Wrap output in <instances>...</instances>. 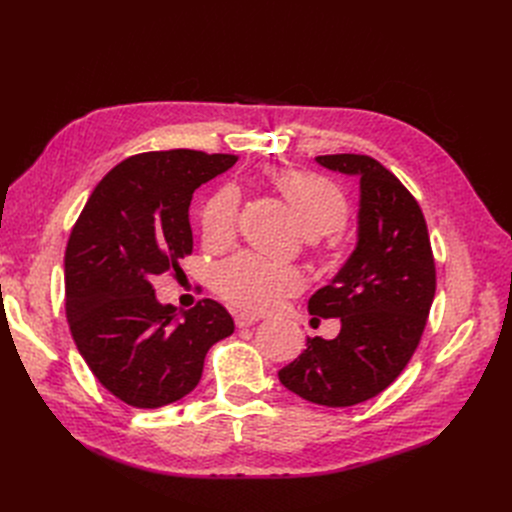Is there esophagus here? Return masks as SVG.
Returning a JSON list of instances; mask_svg holds the SVG:
<instances>
[{"label": "esophagus", "mask_w": 512, "mask_h": 512, "mask_svg": "<svg viewBox=\"0 0 512 512\" xmlns=\"http://www.w3.org/2000/svg\"><path fill=\"white\" fill-rule=\"evenodd\" d=\"M255 321H259V317L253 315V313H236L234 315V324L238 328H249V326L255 324Z\"/></svg>", "instance_id": "34e87169"}]
</instances>
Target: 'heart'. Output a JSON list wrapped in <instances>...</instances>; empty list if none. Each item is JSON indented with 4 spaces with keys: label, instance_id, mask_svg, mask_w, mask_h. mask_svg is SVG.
<instances>
[{
    "label": "heart",
    "instance_id": "b5f03b06",
    "mask_svg": "<svg viewBox=\"0 0 512 512\" xmlns=\"http://www.w3.org/2000/svg\"><path fill=\"white\" fill-rule=\"evenodd\" d=\"M270 176L305 236L332 234L346 224V197L326 176L305 170H276ZM236 218L238 193L234 186H224L203 205V238L213 247L226 245L234 236ZM213 286L228 303L265 313L299 292L303 278L294 267L270 263L253 253H238L215 267Z\"/></svg>",
    "mask_w": 512,
    "mask_h": 512
}]
</instances>
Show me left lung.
Masks as SVG:
<instances>
[{"label": "left lung", "instance_id": "8db88e82", "mask_svg": "<svg viewBox=\"0 0 512 512\" xmlns=\"http://www.w3.org/2000/svg\"><path fill=\"white\" fill-rule=\"evenodd\" d=\"M315 161L359 178L357 245L309 299L313 319H340L338 336L307 338L278 378L315 405L353 407L386 390L411 361L434 303L436 265L417 201L380 161L355 153Z\"/></svg>", "mask_w": 512, "mask_h": 512}]
</instances>
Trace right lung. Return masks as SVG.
Masks as SVG:
<instances>
[{
    "label": "right lung",
    "mask_w": 512,
    "mask_h": 512,
    "mask_svg": "<svg viewBox=\"0 0 512 512\" xmlns=\"http://www.w3.org/2000/svg\"><path fill=\"white\" fill-rule=\"evenodd\" d=\"M234 164V155L191 149L128 157L95 186L72 228L70 332L99 384L130 407H166L195 390L209 348L234 332L218 301L178 313L151 284L193 251V193Z\"/></svg>",
    "instance_id": "right-lung-1"
}]
</instances>
